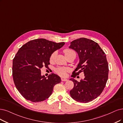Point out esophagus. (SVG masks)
I'll list each match as a JSON object with an SVG mask.
<instances>
[{"mask_svg": "<svg viewBox=\"0 0 123 123\" xmlns=\"http://www.w3.org/2000/svg\"><path fill=\"white\" fill-rule=\"evenodd\" d=\"M61 80L63 81H67L68 80L66 79H63V78H61Z\"/></svg>", "mask_w": 123, "mask_h": 123, "instance_id": "1", "label": "esophagus"}]
</instances>
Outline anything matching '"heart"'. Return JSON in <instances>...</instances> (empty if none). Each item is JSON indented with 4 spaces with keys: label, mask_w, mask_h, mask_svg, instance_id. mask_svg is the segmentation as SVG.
<instances>
[{
    "label": "heart",
    "mask_w": 123,
    "mask_h": 123,
    "mask_svg": "<svg viewBox=\"0 0 123 123\" xmlns=\"http://www.w3.org/2000/svg\"><path fill=\"white\" fill-rule=\"evenodd\" d=\"M63 52H64V53L66 57L67 56H69L70 55H74L75 57H76V53L75 51H74V50L72 49H64ZM56 55H57V52H56V51L53 52L51 54V56H50V57H49L50 62H54ZM54 70H55V72L57 74H58L59 75H60L62 77H65L66 76L67 72L69 71V68H66V67L58 66V67L55 68Z\"/></svg>",
    "instance_id": "obj_1"
}]
</instances>
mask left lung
I'll list each match as a JSON object with an SVG mask.
<instances>
[{
  "instance_id": "1",
  "label": "left lung",
  "mask_w": 123,
  "mask_h": 123,
  "mask_svg": "<svg viewBox=\"0 0 123 123\" xmlns=\"http://www.w3.org/2000/svg\"><path fill=\"white\" fill-rule=\"evenodd\" d=\"M70 43L69 48L75 50L80 58L79 64L71 76L75 78L84 72L85 79L80 82L74 79L70 80L74 83L70 94L76 101L87 103L98 97L106 86L109 71L106 55L92 40L80 38Z\"/></svg>"
}]
</instances>
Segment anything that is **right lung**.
<instances>
[{
	"label": "right lung",
	"instance_id": "right-lung-1",
	"mask_svg": "<svg viewBox=\"0 0 123 123\" xmlns=\"http://www.w3.org/2000/svg\"><path fill=\"white\" fill-rule=\"evenodd\" d=\"M65 43H56L43 38L31 40L20 48L12 61V78L17 90L27 100L42 102L52 94L54 86L61 82L58 75L48 78L41 75L40 69H48L51 54Z\"/></svg>",
	"mask_w": 123,
	"mask_h": 123
}]
</instances>
